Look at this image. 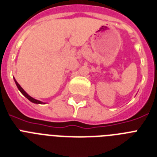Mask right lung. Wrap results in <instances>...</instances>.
<instances>
[{
    "label": "right lung",
    "instance_id": "1",
    "mask_svg": "<svg viewBox=\"0 0 157 157\" xmlns=\"http://www.w3.org/2000/svg\"><path fill=\"white\" fill-rule=\"evenodd\" d=\"M14 81H15L16 85H17V88H18V89H19V90H20V92H21V93L22 94H23L24 96H25V97H26V98L29 99V101H31V102H33V103H35V104H43V102H41V101H38V100H36V99L33 98V97H30L29 95H28L27 93H25V91L24 90V89H22L21 87V85H20L19 84H18L17 81H16L15 78H14Z\"/></svg>",
    "mask_w": 157,
    "mask_h": 157
}]
</instances>
